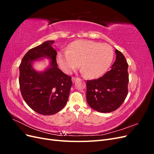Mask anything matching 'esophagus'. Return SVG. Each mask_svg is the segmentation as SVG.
Returning <instances> with one entry per match:
<instances>
[{
  "instance_id": "1",
  "label": "esophagus",
  "mask_w": 154,
  "mask_h": 154,
  "mask_svg": "<svg viewBox=\"0 0 154 154\" xmlns=\"http://www.w3.org/2000/svg\"><path fill=\"white\" fill-rule=\"evenodd\" d=\"M76 79H77V78H75V77H72V82H74V81H75V80H76Z\"/></svg>"
}]
</instances>
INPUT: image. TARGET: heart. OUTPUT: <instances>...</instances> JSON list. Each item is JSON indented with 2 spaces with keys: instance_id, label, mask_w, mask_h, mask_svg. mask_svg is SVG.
<instances>
[{
  "instance_id": "heart-1",
  "label": "heart",
  "mask_w": 154,
  "mask_h": 154,
  "mask_svg": "<svg viewBox=\"0 0 154 154\" xmlns=\"http://www.w3.org/2000/svg\"><path fill=\"white\" fill-rule=\"evenodd\" d=\"M113 58L114 52L110 45L86 40L74 42L68 50L60 51L57 55V63L63 72L71 74L80 62L82 72L89 78L103 75Z\"/></svg>"
}]
</instances>
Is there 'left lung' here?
Returning a JSON list of instances; mask_svg holds the SVG:
<instances>
[{"label": "left lung", "instance_id": "1", "mask_svg": "<svg viewBox=\"0 0 154 154\" xmlns=\"http://www.w3.org/2000/svg\"><path fill=\"white\" fill-rule=\"evenodd\" d=\"M116 61L109 71L96 80L87 81L88 104L100 112H111L118 109L128 94V73L127 60L116 49Z\"/></svg>", "mask_w": 154, "mask_h": 154}]
</instances>
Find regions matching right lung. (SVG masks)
I'll list each match as a JSON object with an SVG mask.
<instances>
[{
	"mask_svg": "<svg viewBox=\"0 0 154 154\" xmlns=\"http://www.w3.org/2000/svg\"><path fill=\"white\" fill-rule=\"evenodd\" d=\"M54 40L45 42L32 48L22 60L19 66V85L22 97L30 108L42 115H53L66 105L72 82L71 77L58 68ZM51 60L44 72H37L32 61L42 57Z\"/></svg>",
	"mask_w": 154,
	"mask_h": 154,
	"instance_id": "right-lung-1",
	"label": "right lung"
}]
</instances>
